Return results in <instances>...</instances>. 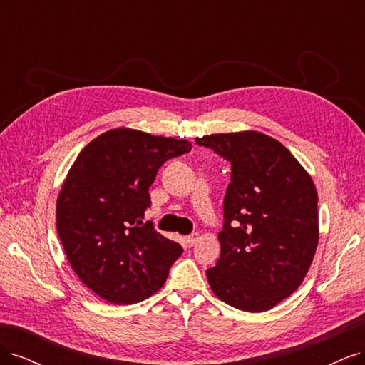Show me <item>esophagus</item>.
I'll return each mask as SVG.
<instances>
[{"label": "esophagus", "mask_w": 365, "mask_h": 365, "mask_svg": "<svg viewBox=\"0 0 365 365\" xmlns=\"http://www.w3.org/2000/svg\"><path fill=\"white\" fill-rule=\"evenodd\" d=\"M200 239H201V236L197 235V233H193V235H190V236H187V239H185V244L189 245V247H193V245H196L197 242H200Z\"/></svg>", "instance_id": "34e87169"}]
</instances>
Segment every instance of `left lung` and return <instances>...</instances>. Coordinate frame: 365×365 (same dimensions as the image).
<instances>
[{"instance_id":"obj_1","label":"left lung","mask_w":365,"mask_h":365,"mask_svg":"<svg viewBox=\"0 0 365 365\" xmlns=\"http://www.w3.org/2000/svg\"><path fill=\"white\" fill-rule=\"evenodd\" d=\"M231 163L220 257L207 269L213 294L247 312H264L298 289L319 239L312 176L280 141L257 130L196 138Z\"/></svg>"}]
</instances>
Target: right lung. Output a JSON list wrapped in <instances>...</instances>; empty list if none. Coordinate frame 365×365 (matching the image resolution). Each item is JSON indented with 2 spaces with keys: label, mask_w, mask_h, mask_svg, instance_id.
<instances>
[{
  "label": "right lung",
  "mask_w": 365,
  "mask_h": 365,
  "mask_svg": "<svg viewBox=\"0 0 365 365\" xmlns=\"http://www.w3.org/2000/svg\"><path fill=\"white\" fill-rule=\"evenodd\" d=\"M192 149L181 138L115 128L81 150L56 201V227L73 271L96 295L134 304L163 288L182 248L150 224L149 187L165 160Z\"/></svg>",
  "instance_id": "add662e5"
}]
</instances>
